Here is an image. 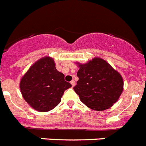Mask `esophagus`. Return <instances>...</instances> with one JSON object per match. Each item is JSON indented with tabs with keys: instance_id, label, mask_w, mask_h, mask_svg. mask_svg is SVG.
<instances>
[{
	"instance_id": "obj_1",
	"label": "esophagus",
	"mask_w": 146,
	"mask_h": 146,
	"mask_svg": "<svg viewBox=\"0 0 146 146\" xmlns=\"http://www.w3.org/2000/svg\"><path fill=\"white\" fill-rule=\"evenodd\" d=\"M70 84H72V87H74L75 86V81L74 80H72L70 82Z\"/></svg>"
}]
</instances>
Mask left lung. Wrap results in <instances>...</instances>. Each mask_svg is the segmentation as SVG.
<instances>
[{
	"label": "left lung",
	"mask_w": 146,
	"mask_h": 146,
	"mask_svg": "<svg viewBox=\"0 0 146 146\" xmlns=\"http://www.w3.org/2000/svg\"><path fill=\"white\" fill-rule=\"evenodd\" d=\"M78 64L79 80L73 89L81 101L95 111L110 108L123 90L122 76L102 58H94Z\"/></svg>",
	"instance_id": "8db88e82"
}]
</instances>
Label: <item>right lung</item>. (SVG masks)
I'll return each mask as SVG.
<instances>
[{
	"instance_id": "right-lung-1",
	"label": "right lung",
	"mask_w": 146,
	"mask_h": 146,
	"mask_svg": "<svg viewBox=\"0 0 146 146\" xmlns=\"http://www.w3.org/2000/svg\"><path fill=\"white\" fill-rule=\"evenodd\" d=\"M71 88L64 75L56 68L54 60L46 56L29 67L20 82L25 101L33 108L46 112L60 103L64 92Z\"/></svg>"
}]
</instances>
